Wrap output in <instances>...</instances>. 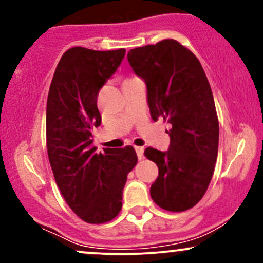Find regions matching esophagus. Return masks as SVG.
Segmentation results:
<instances>
[{"instance_id":"34e87169","label":"esophagus","mask_w":263,"mask_h":263,"mask_svg":"<svg viewBox=\"0 0 263 263\" xmlns=\"http://www.w3.org/2000/svg\"><path fill=\"white\" fill-rule=\"evenodd\" d=\"M135 149H136V153H137L138 159L143 158V151H144L143 147H135Z\"/></svg>"}]
</instances>
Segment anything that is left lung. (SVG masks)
Returning <instances> with one entry per match:
<instances>
[{
    "label": "left lung",
    "mask_w": 263,
    "mask_h": 263,
    "mask_svg": "<svg viewBox=\"0 0 263 263\" xmlns=\"http://www.w3.org/2000/svg\"><path fill=\"white\" fill-rule=\"evenodd\" d=\"M127 59L146 81L153 121L172 125L167 152L144 151L159 171L151 197L162 209L185 211L204 197L218 158L219 120L210 84L195 54L176 39L135 48Z\"/></svg>",
    "instance_id": "8db88e82"
}]
</instances>
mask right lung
<instances>
[{"mask_svg": "<svg viewBox=\"0 0 263 263\" xmlns=\"http://www.w3.org/2000/svg\"><path fill=\"white\" fill-rule=\"evenodd\" d=\"M126 49H68L49 87L45 114L47 151L63 198L81 220L104 224L119 215L127 174L137 164L132 146H92L93 127L101 123L98 95L121 64Z\"/></svg>", "mask_w": 263, "mask_h": 263, "instance_id": "obj_1", "label": "right lung"}]
</instances>
